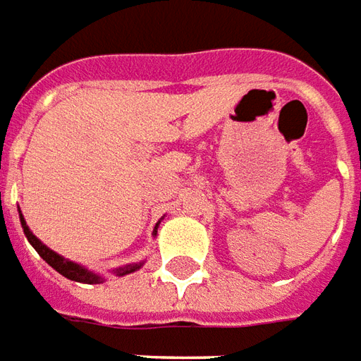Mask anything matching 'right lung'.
Returning a JSON list of instances; mask_svg holds the SVG:
<instances>
[{
  "mask_svg": "<svg viewBox=\"0 0 361 361\" xmlns=\"http://www.w3.org/2000/svg\"><path fill=\"white\" fill-rule=\"evenodd\" d=\"M19 217H21V226H23V231H25V237L29 239V243L35 247V250H37L40 257L44 258L46 262L50 264V267L56 270V272H60L62 276H66L68 280H73V282H83V283H101L103 282V278L99 274H94V272H91V270H87L85 267H81V264H75V262H71V260H68V258L60 257L58 252H54V250H50L48 247H46L44 243L40 241V239H37L35 235H32V231L29 229V226H27V221H25V217H23L21 209H19ZM159 226V224H157ZM157 226H155V229H157ZM155 233V231H153ZM142 264L144 262H135V264H126V267L122 268H116L114 270V274L116 276H126L130 274V272H135V270H140L142 268Z\"/></svg>",
  "mask_w": 361,
  "mask_h": 361,
  "instance_id": "right-lung-1",
  "label": "right lung"
}]
</instances>
